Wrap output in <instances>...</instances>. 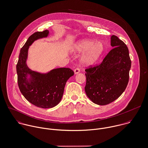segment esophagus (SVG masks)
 <instances>
[{
  "mask_svg": "<svg viewBox=\"0 0 148 148\" xmlns=\"http://www.w3.org/2000/svg\"><path fill=\"white\" fill-rule=\"evenodd\" d=\"M79 72H80V69H79L78 67L76 68V69L74 70V74H77L79 73Z\"/></svg>",
  "mask_w": 148,
  "mask_h": 148,
  "instance_id": "obj_1",
  "label": "esophagus"
}]
</instances>
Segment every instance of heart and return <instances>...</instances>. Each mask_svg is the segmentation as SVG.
<instances>
[{
	"mask_svg": "<svg viewBox=\"0 0 148 148\" xmlns=\"http://www.w3.org/2000/svg\"><path fill=\"white\" fill-rule=\"evenodd\" d=\"M74 50L77 52H85L80 57L81 63L85 66L94 64L103 52L104 46L100 41L84 39L74 46Z\"/></svg>",
	"mask_w": 148,
	"mask_h": 148,
	"instance_id": "1",
	"label": "heart"
}]
</instances>
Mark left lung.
Listing matches in <instances>:
<instances>
[{
  "instance_id": "left-lung-1",
  "label": "left lung",
  "mask_w": 148,
  "mask_h": 148,
  "mask_svg": "<svg viewBox=\"0 0 148 148\" xmlns=\"http://www.w3.org/2000/svg\"><path fill=\"white\" fill-rule=\"evenodd\" d=\"M111 46L114 48L101 64L85 69L86 94L99 105H106L117 99L129 82L131 60L128 48L116 35L111 36Z\"/></svg>"
}]
</instances>
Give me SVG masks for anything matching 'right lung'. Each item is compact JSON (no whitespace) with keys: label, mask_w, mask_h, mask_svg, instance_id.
Segmentation results:
<instances>
[{"label":"right lung","mask_w":148,"mask_h":148,"mask_svg":"<svg viewBox=\"0 0 148 148\" xmlns=\"http://www.w3.org/2000/svg\"><path fill=\"white\" fill-rule=\"evenodd\" d=\"M49 34L46 30L31 35L20 51L16 64L21 92L30 103L45 109L53 108L59 103L67 81L74 74L71 69L65 67L55 69L45 74L32 71L28 67L26 60L30 46L35 40L47 37Z\"/></svg>","instance_id":"1"}]
</instances>
